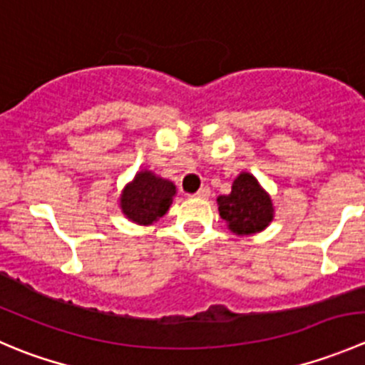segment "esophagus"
Here are the masks:
<instances>
[{
    "instance_id": "1",
    "label": "esophagus",
    "mask_w": 365,
    "mask_h": 365,
    "mask_svg": "<svg viewBox=\"0 0 365 365\" xmlns=\"http://www.w3.org/2000/svg\"><path fill=\"white\" fill-rule=\"evenodd\" d=\"M194 196H196V197H201V200H207V197L210 196V189H208L207 185H205V187H201V189L197 190V192L194 194Z\"/></svg>"
}]
</instances>
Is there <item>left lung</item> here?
<instances>
[{
    "mask_svg": "<svg viewBox=\"0 0 365 365\" xmlns=\"http://www.w3.org/2000/svg\"><path fill=\"white\" fill-rule=\"evenodd\" d=\"M219 215L237 235L262 232L274 217L271 196L250 173H240L233 180L232 192L217 197Z\"/></svg>",
    "mask_w": 365,
    "mask_h": 365,
    "instance_id": "obj_1",
    "label": "left lung"
}]
</instances>
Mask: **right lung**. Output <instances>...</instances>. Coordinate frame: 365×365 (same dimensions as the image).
Masks as SVG:
<instances>
[{"instance_id":"right-lung-1","label":"right lung","mask_w":365,"mask_h":365,"mask_svg":"<svg viewBox=\"0 0 365 365\" xmlns=\"http://www.w3.org/2000/svg\"><path fill=\"white\" fill-rule=\"evenodd\" d=\"M176 194L175 183L151 171H139L123 189L121 210L137 225H151L169 210Z\"/></svg>"}]
</instances>
